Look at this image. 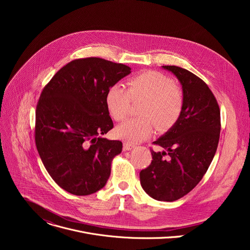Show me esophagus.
<instances>
[{
	"label": "esophagus",
	"mask_w": 250,
	"mask_h": 250,
	"mask_svg": "<svg viewBox=\"0 0 250 250\" xmlns=\"http://www.w3.org/2000/svg\"><path fill=\"white\" fill-rule=\"evenodd\" d=\"M135 147V146L131 145V144H128V142H124V149L125 150H131Z\"/></svg>",
	"instance_id": "1"
}]
</instances>
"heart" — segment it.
<instances>
[{
  "mask_svg": "<svg viewBox=\"0 0 250 250\" xmlns=\"http://www.w3.org/2000/svg\"><path fill=\"white\" fill-rule=\"evenodd\" d=\"M144 98L140 118L130 119L118 125L116 135L128 142L139 144L154 131L155 121L159 129L171 127L179 119L184 97L182 91L173 85L170 78L156 71H147L128 81V91L122 84L113 85L105 94V105L111 117L122 122L129 112L130 99Z\"/></svg>",
  "mask_w": 250,
  "mask_h": 250,
  "instance_id": "obj_1",
  "label": "heart"
}]
</instances>
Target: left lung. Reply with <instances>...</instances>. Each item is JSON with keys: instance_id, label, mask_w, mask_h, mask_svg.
<instances>
[{"instance_id": "left-lung-1", "label": "left lung", "mask_w": 250, "mask_h": 250, "mask_svg": "<svg viewBox=\"0 0 250 250\" xmlns=\"http://www.w3.org/2000/svg\"><path fill=\"white\" fill-rule=\"evenodd\" d=\"M162 68L180 82L184 105L177 122L153 142L163 150H151V164L139 178L151 198L173 202L193 190L207 172L219 145L221 113L203 80L181 67Z\"/></svg>"}]
</instances>
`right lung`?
I'll list each match as a JSON object with an SVG mask.
<instances>
[{
    "label": "right lung",
    "instance_id": "obj_1",
    "mask_svg": "<svg viewBox=\"0 0 250 250\" xmlns=\"http://www.w3.org/2000/svg\"><path fill=\"white\" fill-rule=\"evenodd\" d=\"M130 70L98 57L77 59L43 89L35 113V145L48 174L66 192L88 196L108 181L123 144L102 136L114 126L105 94Z\"/></svg>",
    "mask_w": 250,
    "mask_h": 250
}]
</instances>
